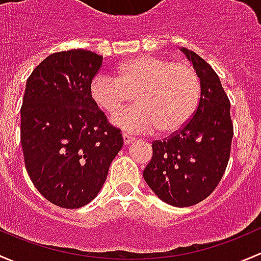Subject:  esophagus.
Listing matches in <instances>:
<instances>
[{"mask_svg":"<svg viewBox=\"0 0 261 261\" xmlns=\"http://www.w3.org/2000/svg\"><path fill=\"white\" fill-rule=\"evenodd\" d=\"M122 137H123V141H124V144H130L132 142H134V138H133V137H130L129 134L123 133Z\"/></svg>","mask_w":261,"mask_h":261,"instance_id":"esophagus-1","label":"esophagus"}]
</instances>
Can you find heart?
<instances>
[{"label":"heart","instance_id":"heart-1","mask_svg":"<svg viewBox=\"0 0 261 261\" xmlns=\"http://www.w3.org/2000/svg\"><path fill=\"white\" fill-rule=\"evenodd\" d=\"M94 103L114 114L133 99L136 106L119 112L113 123L128 132L173 133L191 119L198 106L200 77L187 63L153 55H139L123 61L115 77L96 75L90 83Z\"/></svg>","mask_w":261,"mask_h":261}]
</instances>
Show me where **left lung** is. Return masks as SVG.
Masks as SVG:
<instances>
[{"label": "left lung", "instance_id": "obj_1", "mask_svg": "<svg viewBox=\"0 0 261 261\" xmlns=\"http://www.w3.org/2000/svg\"><path fill=\"white\" fill-rule=\"evenodd\" d=\"M181 50L200 77V101L181 129L153 142L152 160L143 177L166 203L189 207L208 197L221 181L229 162L233 125L230 100L216 72L196 53Z\"/></svg>", "mask_w": 261, "mask_h": 261}]
</instances>
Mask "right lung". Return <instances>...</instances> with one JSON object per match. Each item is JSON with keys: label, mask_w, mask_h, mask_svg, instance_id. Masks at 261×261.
<instances>
[{"label": "right lung", "mask_w": 261, "mask_h": 261, "mask_svg": "<svg viewBox=\"0 0 261 261\" xmlns=\"http://www.w3.org/2000/svg\"><path fill=\"white\" fill-rule=\"evenodd\" d=\"M103 56L88 50L51 54L26 82L21 107V144L26 171L54 205L79 208L106 182L123 146L90 96Z\"/></svg>", "instance_id": "obj_1"}]
</instances>
